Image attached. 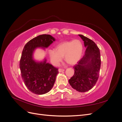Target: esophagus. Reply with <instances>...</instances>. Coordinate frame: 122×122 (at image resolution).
Returning a JSON list of instances; mask_svg holds the SVG:
<instances>
[{"label":"esophagus","instance_id":"1","mask_svg":"<svg viewBox=\"0 0 122 122\" xmlns=\"http://www.w3.org/2000/svg\"><path fill=\"white\" fill-rule=\"evenodd\" d=\"M65 71V70L63 69H58V72H64Z\"/></svg>","mask_w":122,"mask_h":122}]
</instances>
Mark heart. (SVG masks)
<instances>
[{"label": "heart", "instance_id": "1", "mask_svg": "<svg viewBox=\"0 0 122 122\" xmlns=\"http://www.w3.org/2000/svg\"><path fill=\"white\" fill-rule=\"evenodd\" d=\"M82 52V44L78 40L61 43L57 46L56 50L51 49L48 51L51 62L55 66L60 65L63 56L69 64H75L81 57Z\"/></svg>", "mask_w": 122, "mask_h": 122}]
</instances>
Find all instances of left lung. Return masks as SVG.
<instances>
[{
    "label": "left lung",
    "mask_w": 122,
    "mask_h": 122,
    "mask_svg": "<svg viewBox=\"0 0 122 122\" xmlns=\"http://www.w3.org/2000/svg\"><path fill=\"white\" fill-rule=\"evenodd\" d=\"M86 48L83 57L73 67L74 74L69 80L70 86L79 92H86L93 88L99 76L101 67L100 52L94 42L78 35Z\"/></svg>",
    "instance_id": "1"
}]
</instances>
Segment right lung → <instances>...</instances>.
I'll return each instance as SVG.
<instances>
[{
  "mask_svg": "<svg viewBox=\"0 0 122 122\" xmlns=\"http://www.w3.org/2000/svg\"><path fill=\"white\" fill-rule=\"evenodd\" d=\"M55 41L50 35H42L31 39L25 45L20 61L21 77L25 86L32 93L43 95L53 86L58 73V69L43 61H36L33 58L36 49H45Z\"/></svg>",
  "mask_w": 122,
  "mask_h": 122,
  "instance_id": "1",
  "label": "right lung"
}]
</instances>
